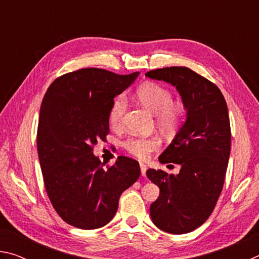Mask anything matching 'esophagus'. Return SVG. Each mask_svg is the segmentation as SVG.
<instances>
[{
	"label": "esophagus",
	"instance_id": "1",
	"mask_svg": "<svg viewBox=\"0 0 259 259\" xmlns=\"http://www.w3.org/2000/svg\"><path fill=\"white\" fill-rule=\"evenodd\" d=\"M139 165H140V172H142V176H146V170H147L146 164L140 163Z\"/></svg>",
	"mask_w": 259,
	"mask_h": 259
}]
</instances>
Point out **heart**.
<instances>
[{"instance_id": "1", "label": "heart", "mask_w": 259, "mask_h": 259, "mask_svg": "<svg viewBox=\"0 0 259 259\" xmlns=\"http://www.w3.org/2000/svg\"><path fill=\"white\" fill-rule=\"evenodd\" d=\"M137 99L144 107L151 113L156 114V121L162 129L171 130L176 128L183 117V107L179 104L171 103V93L156 83L147 82L137 89ZM126 108V100L123 96H119L114 99L109 109V123L117 125L122 120V116ZM160 140L154 136L143 137L134 136L129 137L123 143V146L130 154L139 159H146L150 153L157 148Z\"/></svg>"}]
</instances>
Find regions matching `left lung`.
I'll use <instances>...</instances> for the list:
<instances>
[{
	"mask_svg": "<svg viewBox=\"0 0 259 259\" xmlns=\"http://www.w3.org/2000/svg\"><path fill=\"white\" fill-rule=\"evenodd\" d=\"M146 76L176 88L186 111L185 122L159 156L161 163L181 165L179 174L146 171L160 188L150 208L153 223L168 233L185 234L207 221L224 185L231 152L227 105L216 84L187 67L159 68Z\"/></svg>",
	"mask_w": 259,
	"mask_h": 259,
	"instance_id": "obj_1",
	"label": "left lung"
}]
</instances>
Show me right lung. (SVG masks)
I'll list each match as a JSON object with an SVG mask.
<instances>
[{
	"label": "right lung",
	"instance_id": "obj_1",
	"mask_svg": "<svg viewBox=\"0 0 259 259\" xmlns=\"http://www.w3.org/2000/svg\"><path fill=\"white\" fill-rule=\"evenodd\" d=\"M138 75L82 68L56 78L43 97L37 153L45 186L56 211L77 229L111 222L121 194L140 176L136 160L119 156L104 168L93 152L109 133L114 98Z\"/></svg>",
	"mask_w": 259,
	"mask_h": 259
}]
</instances>
